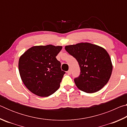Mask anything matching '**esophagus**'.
Here are the masks:
<instances>
[{"label": "esophagus", "instance_id": "obj_1", "mask_svg": "<svg viewBox=\"0 0 127 127\" xmlns=\"http://www.w3.org/2000/svg\"><path fill=\"white\" fill-rule=\"evenodd\" d=\"M67 73L68 74H71V70H70V69H69L68 70V71H67Z\"/></svg>", "mask_w": 127, "mask_h": 127}]
</instances>
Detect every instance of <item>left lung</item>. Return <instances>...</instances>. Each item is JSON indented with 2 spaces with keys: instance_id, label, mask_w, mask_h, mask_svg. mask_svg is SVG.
<instances>
[{
  "instance_id": "1",
  "label": "left lung",
  "mask_w": 127,
  "mask_h": 127,
  "mask_svg": "<svg viewBox=\"0 0 127 127\" xmlns=\"http://www.w3.org/2000/svg\"><path fill=\"white\" fill-rule=\"evenodd\" d=\"M65 49L78 62L81 73L74 81L79 90L94 93L106 85L112 73L113 64L104 48L91 43L81 42L65 46Z\"/></svg>"
}]
</instances>
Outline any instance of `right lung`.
<instances>
[{
  "instance_id": "obj_1",
  "label": "right lung",
  "mask_w": 127,
  "mask_h": 127,
  "mask_svg": "<svg viewBox=\"0 0 127 127\" xmlns=\"http://www.w3.org/2000/svg\"><path fill=\"white\" fill-rule=\"evenodd\" d=\"M62 46H34L21 56L19 72L25 86L33 94L48 97L60 87L65 72L56 57Z\"/></svg>"
}]
</instances>
